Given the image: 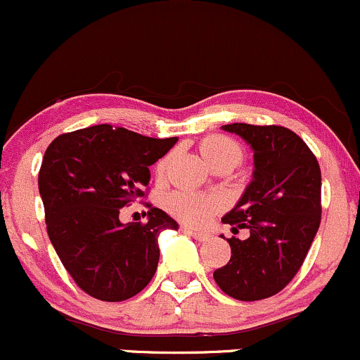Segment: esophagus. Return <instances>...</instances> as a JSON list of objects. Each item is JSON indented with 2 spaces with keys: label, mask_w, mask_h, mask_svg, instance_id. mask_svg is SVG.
<instances>
[{
  "label": "esophagus",
  "mask_w": 360,
  "mask_h": 360,
  "mask_svg": "<svg viewBox=\"0 0 360 360\" xmlns=\"http://www.w3.org/2000/svg\"><path fill=\"white\" fill-rule=\"evenodd\" d=\"M184 232H188V234H191L193 238L196 240H207L208 239V234L207 232H201V231H196V229H191V227H183Z\"/></svg>",
  "instance_id": "obj_1"
}]
</instances>
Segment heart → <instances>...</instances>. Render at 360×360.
I'll return each instance as SVG.
<instances>
[{"label": "heart", "instance_id": "obj_1", "mask_svg": "<svg viewBox=\"0 0 360 360\" xmlns=\"http://www.w3.org/2000/svg\"><path fill=\"white\" fill-rule=\"evenodd\" d=\"M200 152L208 164L217 165L222 162H231V164H240L244 159V148L234 138L227 135H208L200 141ZM171 155H165L157 162L155 174L162 177L167 171ZM224 201L220 196L208 195V193L196 191H177L169 196L167 210L172 213L176 219L191 225H203L215 215L217 212L222 210Z\"/></svg>", "mask_w": 360, "mask_h": 360}]
</instances>
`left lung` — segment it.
Masks as SVG:
<instances>
[{"label": "left lung", "instance_id": "8db88e82", "mask_svg": "<svg viewBox=\"0 0 360 360\" xmlns=\"http://www.w3.org/2000/svg\"><path fill=\"white\" fill-rule=\"evenodd\" d=\"M225 131L255 150L246 193L224 217L246 239H227L231 259L213 271L217 285L238 301H259L285 289L301 270L321 222V169L311 148L289 128L232 122Z\"/></svg>", "mask_w": 360, "mask_h": 360}]
</instances>
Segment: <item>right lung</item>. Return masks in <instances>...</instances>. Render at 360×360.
<instances>
[{
    "mask_svg": "<svg viewBox=\"0 0 360 360\" xmlns=\"http://www.w3.org/2000/svg\"><path fill=\"white\" fill-rule=\"evenodd\" d=\"M177 141L97 124L51 141L39 171L47 236L73 282L90 297L120 302L148 285L159 264L157 238L177 229L141 201L148 222L121 224L120 212L147 198L150 165Z\"/></svg>",
    "mask_w": 360,
    "mask_h": 360,
    "instance_id": "1",
    "label": "right lung"
}]
</instances>
